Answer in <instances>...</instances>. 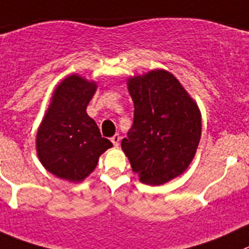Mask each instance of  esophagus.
Listing matches in <instances>:
<instances>
[{
	"label": "esophagus",
	"mask_w": 249,
	"mask_h": 249,
	"mask_svg": "<svg viewBox=\"0 0 249 249\" xmlns=\"http://www.w3.org/2000/svg\"><path fill=\"white\" fill-rule=\"evenodd\" d=\"M120 139H121L120 134H115V136H113L112 138H111V142H112L113 145L117 146V145H118V143H120Z\"/></svg>",
	"instance_id": "esophagus-1"
}]
</instances>
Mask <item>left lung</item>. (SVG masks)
Instances as JSON below:
<instances>
[{"label": "left lung", "mask_w": 249, "mask_h": 249, "mask_svg": "<svg viewBox=\"0 0 249 249\" xmlns=\"http://www.w3.org/2000/svg\"><path fill=\"white\" fill-rule=\"evenodd\" d=\"M133 124L122 150L143 183L159 186L179 176L193 160L202 134L198 106L166 71L131 78Z\"/></svg>", "instance_id": "1"}]
</instances>
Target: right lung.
Returning <instances> with one entry per match:
<instances>
[{
	"label": "right lung",
	"instance_id": "right-lung-1",
	"mask_svg": "<svg viewBox=\"0 0 249 249\" xmlns=\"http://www.w3.org/2000/svg\"><path fill=\"white\" fill-rule=\"evenodd\" d=\"M96 90L94 82L70 75L57 87L36 136V150L45 169L60 178L80 182L112 146L87 113Z\"/></svg>",
	"mask_w": 249,
	"mask_h": 249
}]
</instances>
